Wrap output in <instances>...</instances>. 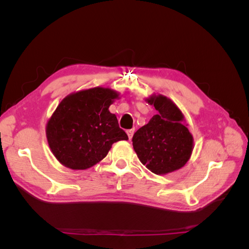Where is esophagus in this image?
Listing matches in <instances>:
<instances>
[{
  "mask_svg": "<svg viewBox=\"0 0 249 249\" xmlns=\"http://www.w3.org/2000/svg\"><path fill=\"white\" fill-rule=\"evenodd\" d=\"M134 133H135V129H131V130L126 131V134H127V136H129V139H132Z\"/></svg>",
  "mask_w": 249,
  "mask_h": 249,
  "instance_id": "obj_1",
  "label": "esophagus"
}]
</instances>
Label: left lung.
<instances>
[{"label": "left lung", "instance_id": "1", "mask_svg": "<svg viewBox=\"0 0 249 249\" xmlns=\"http://www.w3.org/2000/svg\"><path fill=\"white\" fill-rule=\"evenodd\" d=\"M157 114L133 136V147L140 162L158 176L185 166L194 147L192 134L183 112L168 97L153 93L145 99Z\"/></svg>", "mask_w": 249, "mask_h": 249}]
</instances>
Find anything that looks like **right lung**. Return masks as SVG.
Here are the masks:
<instances>
[{
	"instance_id": "1",
	"label": "right lung",
	"mask_w": 249,
	"mask_h": 249,
	"mask_svg": "<svg viewBox=\"0 0 249 249\" xmlns=\"http://www.w3.org/2000/svg\"><path fill=\"white\" fill-rule=\"evenodd\" d=\"M109 87L83 89L65 96L47 123L52 154L63 166L84 170L102 161L112 144L127 140L109 107L119 99Z\"/></svg>"
}]
</instances>
